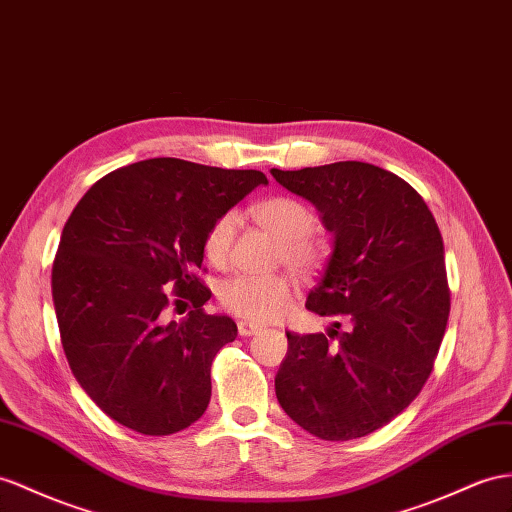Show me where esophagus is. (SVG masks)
I'll return each mask as SVG.
<instances>
[{"mask_svg":"<svg viewBox=\"0 0 512 512\" xmlns=\"http://www.w3.org/2000/svg\"><path fill=\"white\" fill-rule=\"evenodd\" d=\"M259 331H261V326L255 324V322H248V320H240V322H238V333H240L242 337H251V335H255V333H259Z\"/></svg>","mask_w":512,"mask_h":512,"instance_id":"esophagus-1","label":"esophagus"}]
</instances>
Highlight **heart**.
<instances>
[{"mask_svg": "<svg viewBox=\"0 0 512 512\" xmlns=\"http://www.w3.org/2000/svg\"><path fill=\"white\" fill-rule=\"evenodd\" d=\"M248 214L281 242L279 257L294 272L311 274L322 266L326 246L311 235L316 216L307 203L294 196H270L251 205ZM235 227H238L235 214H222L207 229L203 248L209 264H227ZM218 298L222 307L235 316L268 322L285 316L292 307L294 285L285 274H235L220 285Z\"/></svg>", "mask_w": 512, "mask_h": 512, "instance_id": "b5f03b06", "label": "heart"}]
</instances>
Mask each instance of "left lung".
I'll return each mask as SVG.
<instances>
[{"mask_svg":"<svg viewBox=\"0 0 512 512\" xmlns=\"http://www.w3.org/2000/svg\"><path fill=\"white\" fill-rule=\"evenodd\" d=\"M270 173L316 205L333 235L305 303L333 324L326 333H287L274 378L279 404L324 441L365 437L400 415L432 372L450 316L439 227L409 183L374 164Z\"/></svg>","mask_w":512,"mask_h":512,"instance_id":"1","label":"left lung"}]
</instances>
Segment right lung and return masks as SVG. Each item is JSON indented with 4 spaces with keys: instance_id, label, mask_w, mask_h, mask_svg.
Masks as SVG:
<instances>
[{
    "instance_id": "1",
    "label": "right lung",
    "mask_w": 512,
    "mask_h": 512,
    "mask_svg": "<svg viewBox=\"0 0 512 512\" xmlns=\"http://www.w3.org/2000/svg\"><path fill=\"white\" fill-rule=\"evenodd\" d=\"M268 179L153 157L99 179L62 229L51 270L62 348L99 409L142 435L188 428L212 398V361L233 342L229 316H207L196 279L205 233ZM195 309L166 323V289Z\"/></svg>"
}]
</instances>
